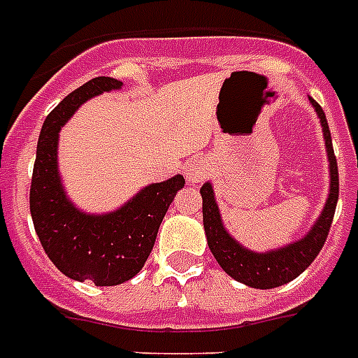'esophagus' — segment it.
<instances>
[{
    "label": "esophagus",
    "instance_id": "34e87169",
    "mask_svg": "<svg viewBox=\"0 0 358 358\" xmlns=\"http://www.w3.org/2000/svg\"><path fill=\"white\" fill-rule=\"evenodd\" d=\"M210 173H212V165H210V162H208L206 157L202 156L193 157V159H189V162L184 165L185 178H187V182H191V184H199V182H202L204 178H208Z\"/></svg>",
    "mask_w": 358,
    "mask_h": 358
}]
</instances>
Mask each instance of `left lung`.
<instances>
[{"instance_id":"obj_1","label":"left lung","mask_w":358,"mask_h":358,"mask_svg":"<svg viewBox=\"0 0 358 358\" xmlns=\"http://www.w3.org/2000/svg\"><path fill=\"white\" fill-rule=\"evenodd\" d=\"M308 100L316 109L320 122L323 126V137H325V146H327L329 154V169H331V191H329V199L323 206L322 215L317 217V221L305 238L286 245V247H280V249L269 250V252H252V250L245 249L224 230L217 202L213 196L212 184H204L201 187L202 217H204L208 247L227 275L236 278L238 282L247 284L250 288H277V286H282V284L299 277L320 255V250L327 241L331 224H333L334 210H336V202H338V165H336L333 139H331V131H329V124L322 106L312 98Z\"/></svg>"}]
</instances>
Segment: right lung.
<instances>
[{
    "label": "right lung",
    "mask_w": 358,
    "mask_h": 358,
    "mask_svg": "<svg viewBox=\"0 0 358 358\" xmlns=\"http://www.w3.org/2000/svg\"><path fill=\"white\" fill-rule=\"evenodd\" d=\"M115 78H94L72 91L42 124L29 191L36 236L59 271L74 280L117 286L143 269L157 230L185 180L182 174L143 187L117 212H80L64 193L57 171L59 129L89 98L120 89Z\"/></svg>",
    "instance_id": "right-lung-1"
}]
</instances>
